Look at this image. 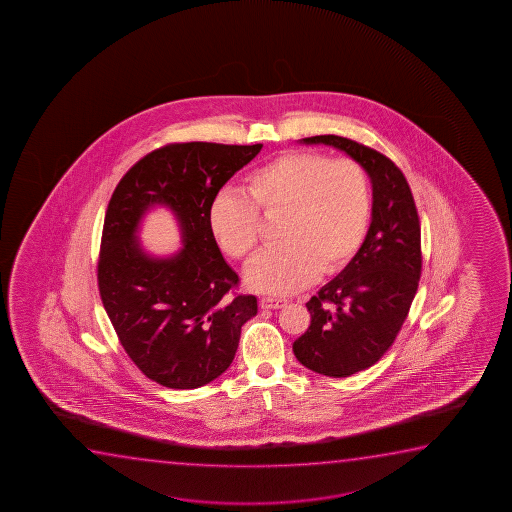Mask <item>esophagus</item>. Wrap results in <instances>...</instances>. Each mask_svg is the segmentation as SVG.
Returning a JSON list of instances; mask_svg holds the SVG:
<instances>
[{
	"instance_id": "34e87169",
	"label": "esophagus",
	"mask_w": 512,
	"mask_h": 512,
	"mask_svg": "<svg viewBox=\"0 0 512 512\" xmlns=\"http://www.w3.org/2000/svg\"><path fill=\"white\" fill-rule=\"evenodd\" d=\"M287 299H278V297H262L260 299V308L262 309H280L287 306Z\"/></svg>"
}]
</instances>
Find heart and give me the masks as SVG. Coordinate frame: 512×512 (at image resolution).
<instances>
[{
	"label": "heart",
	"mask_w": 512,
	"mask_h": 512,
	"mask_svg": "<svg viewBox=\"0 0 512 512\" xmlns=\"http://www.w3.org/2000/svg\"><path fill=\"white\" fill-rule=\"evenodd\" d=\"M257 210L283 213V245L253 260L246 283L262 294H294L320 271L339 273L357 255L371 220L369 180L357 162L318 152H290L253 169L246 194L220 192L208 213L213 238L234 259L257 250Z\"/></svg>",
	"instance_id": "heart-1"
}]
</instances>
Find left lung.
Instances as JSON below:
<instances>
[{
  "mask_svg": "<svg viewBox=\"0 0 512 512\" xmlns=\"http://www.w3.org/2000/svg\"><path fill=\"white\" fill-rule=\"evenodd\" d=\"M299 143L341 150L371 180V225L364 243L309 299L311 325L292 346L304 367L348 378L376 364L406 320L421 274L420 220L406 176L385 155L336 134Z\"/></svg>",
  "mask_w": 512,
  "mask_h": 512,
  "instance_id": "obj_1",
  "label": "left lung"
}]
</instances>
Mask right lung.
Listing matches in <instances>:
<instances>
[{
	"label": "right lung",
	"mask_w": 512,
	"mask_h": 512,
	"mask_svg": "<svg viewBox=\"0 0 512 512\" xmlns=\"http://www.w3.org/2000/svg\"><path fill=\"white\" fill-rule=\"evenodd\" d=\"M262 145L175 143L136 162L106 210L98 283L101 301L129 358L147 378L175 390L208 385L229 369L241 327L257 315L255 295H232L238 274L211 234L218 190ZM154 207L176 217L183 248L159 258L140 245Z\"/></svg>",
	"instance_id": "1"
}]
</instances>
